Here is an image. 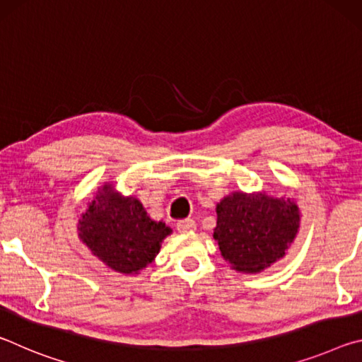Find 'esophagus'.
Masks as SVG:
<instances>
[{"instance_id":"34e87169","label":"esophagus","mask_w":362,"mask_h":362,"mask_svg":"<svg viewBox=\"0 0 362 362\" xmlns=\"http://www.w3.org/2000/svg\"><path fill=\"white\" fill-rule=\"evenodd\" d=\"M177 230H179V233H193L196 230L194 220L193 218L180 220V222L177 223Z\"/></svg>"}]
</instances>
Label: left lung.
I'll list each match as a JSON object with an SVG mask.
<instances>
[{
	"mask_svg": "<svg viewBox=\"0 0 362 362\" xmlns=\"http://www.w3.org/2000/svg\"><path fill=\"white\" fill-rule=\"evenodd\" d=\"M214 240L236 272L259 273L283 259L300 226L298 206L291 198L265 192H235L216 207Z\"/></svg>",
	"mask_w": 362,
	"mask_h": 362,
	"instance_id": "1",
	"label": "left lung"
}]
</instances>
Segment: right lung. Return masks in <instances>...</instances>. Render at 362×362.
I'll return each mask as SVG.
<instances>
[{
	"label": "right lung",
	"instance_id": "obj_1",
	"mask_svg": "<svg viewBox=\"0 0 362 362\" xmlns=\"http://www.w3.org/2000/svg\"><path fill=\"white\" fill-rule=\"evenodd\" d=\"M173 230L150 218L134 196H122L112 183L99 188L78 222V236L97 259L122 274H139L155 260Z\"/></svg>",
	"mask_w": 362,
	"mask_h": 362
}]
</instances>
